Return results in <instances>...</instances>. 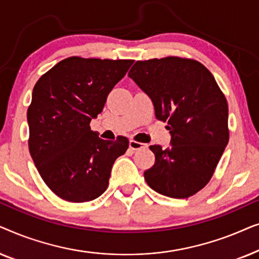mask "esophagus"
<instances>
[{
  "label": "esophagus",
  "instance_id": "34e87169",
  "mask_svg": "<svg viewBox=\"0 0 259 259\" xmlns=\"http://www.w3.org/2000/svg\"><path fill=\"white\" fill-rule=\"evenodd\" d=\"M130 148L133 151H138V150H143V148H147V145L139 143V141H136V140H130Z\"/></svg>",
  "mask_w": 259,
  "mask_h": 259
}]
</instances>
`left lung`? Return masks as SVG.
I'll return each mask as SVG.
<instances>
[{"mask_svg": "<svg viewBox=\"0 0 259 259\" xmlns=\"http://www.w3.org/2000/svg\"><path fill=\"white\" fill-rule=\"evenodd\" d=\"M128 76L167 121V148L152 145L154 165L145 180L169 198L193 196L210 182L229 143V108L214 77L200 62L168 56L137 61Z\"/></svg>", "mask_w": 259, "mask_h": 259, "instance_id": "left-lung-1", "label": "left lung"}]
</instances>
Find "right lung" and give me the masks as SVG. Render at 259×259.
<instances>
[{
  "label": "right lung",
  "mask_w": 259,
  "mask_h": 259,
  "mask_svg": "<svg viewBox=\"0 0 259 259\" xmlns=\"http://www.w3.org/2000/svg\"><path fill=\"white\" fill-rule=\"evenodd\" d=\"M133 60H62L35 84L27 112L29 152L41 178L62 199L84 203L108 186L115 159L128 139L104 140L90 122Z\"/></svg>",
  "instance_id": "1"
}]
</instances>
